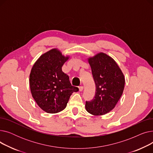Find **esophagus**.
<instances>
[{"instance_id": "esophagus-1", "label": "esophagus", "mask_w": 153, "mask_h": 153, "mask_svg": "<svg viewBox=\"0 0 153 153\" xmlns=\"http://www.w3.org/2000/svg\"><path fill=\"white\" fill-rule=\"evenodd\" d=\"M79 91L82 92V91H83V89H84V87H83V86H80V87H79Z\"/></svg>"}]
</instances>
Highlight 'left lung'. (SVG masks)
<instances>
[{"label":"left lung","instance_id":"obj_1","mask_svg":"<svg viewBox=\"0 0 153 153\" xmlns=\"http://www.w3.org/2000/svg\"><path fill=\"white\" fill-rule=\"evenodd\" d=\"M96 85L94 98L85 102V108L93 115H105L113 110L123 94L125 80L115 60L103 53L88 58Z\"/></svg>","mask_w":153,"mask_h":153}]
</instances>
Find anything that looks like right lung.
I'll return each instance as SVG.
<instances>
[{"instance_id": "obj_1", "label": "right lung", "mask_w": 153, "mask_h": 153, "mask_svg": "<svg viewBox=\"0 0 153 153\" xmlns=\"http://www.w3.org/2000/svg\"><path fill=\"white\" fill-rule=\"evenodd\" d=\"M69 58L54 48L40 56L31 68L29 82L32 97L47 113L63 110L72 94L79 91L62 71V66Z\"/></svg>"}]
</instances>
